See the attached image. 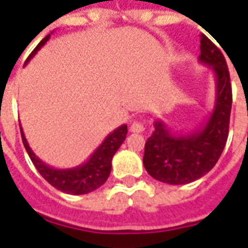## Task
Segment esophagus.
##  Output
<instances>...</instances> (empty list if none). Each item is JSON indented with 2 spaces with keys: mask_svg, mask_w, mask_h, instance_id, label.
I'll list each match as a JSON object with an SVG mask.
<instances>
[{
  "mask_svg": "<svg viewBox=\"0 0 248 248\" xmlns=\"http://www.w3.org/2000/svg\"><path fill=\"white\" fill-rule=\"evenodd\" d=\"M144 125L140 123V121H134L131 124V132H143Z\"/></svg>",
  "mask_w": 248,
  "mask_h": 248,
  "instance_id": "obj_1",
  "label": "esophagus"
}]
</instances>
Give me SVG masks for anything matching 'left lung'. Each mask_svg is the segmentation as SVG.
<instances>
[{
    "instance_id": "left-lung-1",
    "label": "left lung",
    "mask_w": 248,
    "mask_h": 248,
    "mask_svg": "<svg viewBox=\"0 0 248 248\" xmlns=\"http://www.w3.org/2000/svg\"><path fill=\"white\" fill-rule=\"evenodd\" d=\"M199 61L216 75V102L203 127L187 135H176L161 120L144 144L143 165L155 180L168 184L195 182L217 164L228 139L232 86L227 61L206 35H201Z\"/></svg>"
}]
</instances>
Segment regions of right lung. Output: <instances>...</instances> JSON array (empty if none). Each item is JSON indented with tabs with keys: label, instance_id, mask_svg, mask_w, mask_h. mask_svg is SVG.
Segmentation results:
<instances>
[{
	"label": "right lung",
	"instance_id": "1",
	"mask_svg": "<svg viewBox=\"0 0 248 248\" xmlns=\"http://www.w3.org/2000/svg\"><path fill=\"white\" fill-rule=\"evenodd\" d=\"M49 38H50V35L43 38L39 45L35 47L34 51L30 54L27 61L49 41ZM20 132H21L23 144L27 150L28 155L43 179L49 184H51L54 188L62 191V192L72 194V195H81V194H89L91 191L97 190L98 187H101L108 180L110 170H112L113 155L116 154V151L119 150V147L125 140L128 129L125 124L114 129L112 134L106 136V139L97 150L93 153V155L90 157L87 162H84L80 167L71 168V169H54V168L43 164L30 149L27 139L23 134L21 128H20Z\"/></svg>",
	"mask_w": 248,
	"mask_h": 248
}]
</instances>
